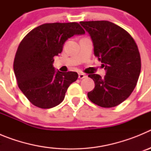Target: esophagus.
<instances>
[{
    "instance_id": "34e87169",
    "label": "esophagus",
    "mask_w": 151,
    "mask_h": 151,
    "mask_svg": "<svg viewBox=\"0 0 151 151\" xmlns=\"http://www.w3.org/2000/svg\"><path fill=\"white\" fill-rule=\"evenodd\" d=\"M86 77V76H85V74H84V73H78V78H80V79H82V78H85Z\"/></svg>"
}]
</instances>
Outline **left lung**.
<instances>
[{
	"instance_id": "left-lung-1",
	"label": "left lung",
	"mask_w": 151,
	"mask_h": 151,
	"mask_svg": "<svg viewBox=\"0 0 151 151\" xmlns=\"http://www.w3.org/2000/svg\"><path fill=\"white\" fill-rule=\"evenodd\" d=\"M91 38L94 55L105 67L106 75H88L95 87L88 93L92 103L110 108L127 99L141 73L138 46L128 32L109 21L80 22Z\"/></svg>"
}]
</instances>
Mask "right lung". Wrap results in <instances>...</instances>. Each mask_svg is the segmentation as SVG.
<instances>
[{
	"label": "right lung",
	"instance_id": "1",
	"mask_svg": "<svg viewBox=\"0 0 151 151\" xmlns=\"http://www.w3.org/2000/svg\"><path fill=\"white\" fill-rule=\"evenodd\" d=\"M83 34L78 22H54L41 25L24 37L16 53L13 70L19 88L33 105L49 109L63 101L78 73L56 71L54 57L62 52L68 38Z\"/></svg>",
	"mask_w": 151,
	"mask_h": 151
}]
</instances>
